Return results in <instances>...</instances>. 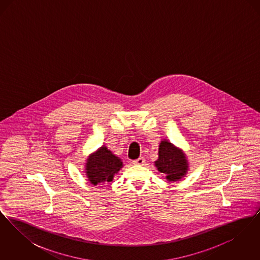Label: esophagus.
I'll return each instance as SVG.
<instances>
[{"instance_id":"esophagus-1","label":"esophagus","mask_w":260,"mask_h":260,"mask_svg":"<svg viewBox=\"0 0 260 260\" xmlns=\"http://www.w3.org/2000/svg\"><path fill=\"white\" fill-rule=\"evenodd\" d=\"M144 162H145V159H144L143 157H140V158H138L137 160L134 161V164H135V165H138V166H143Z\"/></svg>"}]
</instances>
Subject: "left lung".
I'll return each mask as SVG.
<instances>
[{
    "instance_id": "1",
    "label": "left lung",
    "mask_w": 260,
    "mask_h": 260,
    "mask_svg": "<svg viewBox=\"0 0 260 260\" xmlns=\"http://www.w3.org/2000/svg\"><path fill=\"white\" fill-rule=\"evenodd\" d=\"M155 167L159 173L165 174L169 182L179 181L189 171V162L185 152L167 139H161Z\"/></svg>"
}]
</instances>
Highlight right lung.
<instances>
[{"mask_svg":"<svg viewBox=\"0 0 260 260\" xmlns=\"http://www.w3.org/2000/svg\"><path fill=\"white\" fill-rule=\"evenodd\" d=\"M124 167L121 158L112 153L105 145L89 154L85 162L87 180L92 185L111 182L114 176Z\"/></svg>","mask_w":260,"mask_h":260,"instance_id":"1","label":"right lung"}]
</instances>
